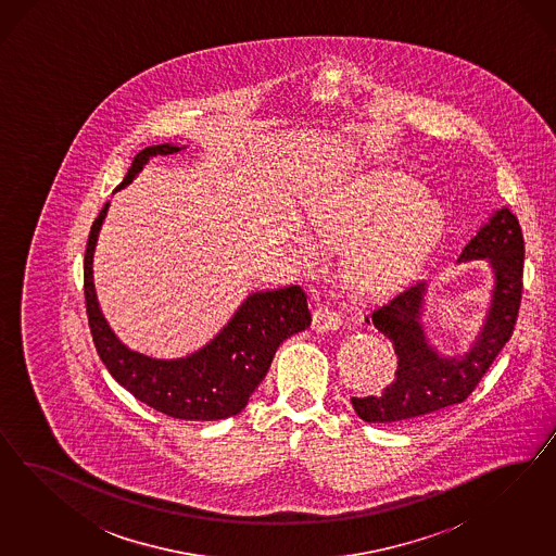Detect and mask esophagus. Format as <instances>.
Wrapping results in <instances>:
<instances>
[{"label": "esophagus", "instance_id": "34e87169", "mask_svg": "<svg viewBox=\"0 0 556 556\" xmlns=\"http://www.w3.org/2000/svg\"><path fill=\"white\" fill-rule=\"evenodd\" d=\"M340 326H342L340 316L330 307H318L312 316V328L316 332H337Z\"/></svg>", "mask_w": 556, "mask_h": 556}]
</instances>
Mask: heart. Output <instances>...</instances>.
<instances>
[{"mask_svg": "<svg viewBox=\"0 0 556 556\" xmlns=\"http://www.w3.org/2000/svg\"><path fill=\"white\" fill-rule=\"evenodd\" d=\"M442 232V212L409 177L377 170L354 179L314 210L309 236H295L305 267L320 249H344V279L361 293H386L404 283Z\"/></svg>", "mask_w": 556, "mask_h": 556, "instance_id": "1", "label": "heart"}]
</instances>
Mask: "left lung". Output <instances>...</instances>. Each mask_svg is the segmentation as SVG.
I'll use <instances>...</instances> for the list:
<instances>
[{
	"label": "left lung",
	"instance_id": "obj_1",
	"mask_svg": "<svg viewBox=\"0 0 556 556\" xmlns=\"http://www.w3.org/2000/svg\"><path fill=\"white\" fill-rule=\"evenodd\" d=\"M485 258L493 270L488 316L471 349L463 356H442L428 342L421 326L426 281L404 287L372 307L367 324L393 342L397 354L395 381L381 395L351 397L361 420L402 424L426 418L444 407L465 402L488 372L495 356L514 334L522 302L523 238L520 222L497 210L483 224L456 263Z\"/></svg>",
	"mask_w": 556,
	"mask_h": 556
}]
</instances>
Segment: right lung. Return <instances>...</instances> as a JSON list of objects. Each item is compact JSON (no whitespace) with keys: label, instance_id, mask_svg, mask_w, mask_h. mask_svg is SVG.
<instances>
[{"label":"right lung","instance_id":"right-lung-1","mask_svg":"<svg viewBox=\"0 0 556 556\" xmlns=\"http://www.w3.org/2000/svg\"><path fill=\"white\" fill-rule=\"evenodd\" d=\"M179 144H156L138 152L116 191L132 184L156 154L184 151ZM110 203L93 222L85 249V307L93 344L103 365L138 402L177 420H224L242 412L261 386L279 344L312 321L300 286L251 293L235 316L205 346L184 358H152L130 351L101 314L93 286V251Z\"/></svg>","mask_w":556,"mask_h":556}]
</instances>
